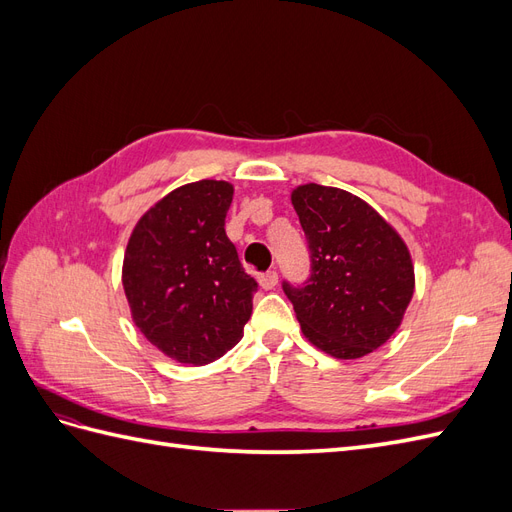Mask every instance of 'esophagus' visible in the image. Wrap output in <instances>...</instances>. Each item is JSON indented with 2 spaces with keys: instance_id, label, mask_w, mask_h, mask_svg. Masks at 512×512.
<instances>
[{
  "instance_id": "esophagus-1",
  "label": "esophagus",
  "mask_w": 512,
  "mask_h": 512,
  "mask_svg": "<svg viewBox=\"0 0 512 512\" xmlns=\"http://www.w3.org/2000/svg\"><path fill=\"white\" fill-rule=\"evenodd\" d=\"M258 284H260L262 288H265V290L275 288V284H277V273H275V271L260 273V277H258Z\"/></svg>"
}]
</instances>
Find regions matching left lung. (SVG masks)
Instances as JSON below:
<instances>
[{"label":"left lung","mask_w":512,"mask_h":512,"mask_svg":"<svg viewBox=\"0 0 512 512\" xmlns=\"http://www.w3.org/2000/svg\"><path fill=\"white\" fill-rule=\"evenodd\" d=\"M309 245L305 286L284 282L303 335L335 359H361L389 339L414 294V267L399 232L365 200L305 183L290 194Z\"/></svg>","instance_id":"left-lung-1"}]
</instances>
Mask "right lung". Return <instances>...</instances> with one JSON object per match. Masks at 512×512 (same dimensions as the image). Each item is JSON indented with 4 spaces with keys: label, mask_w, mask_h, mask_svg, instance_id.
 I'll list each match as a JSON object with an SVG mask.
<instances>
[{
    "label": "right lung",
    "mask_w": 512,
    "mask_h": 512,
    "mask_svg": "<svg viewBox=\"0 0 512 512\" xmlns=\"http://www.w3.org/2000/svg\"><path fill=\"white\" fill-rule=\"evenodd\" d=\"M232 194L228 181L181 185L138 220L123 256L134 324L183 365L220 359L252 316L258 284L224 230Z\"/></svg>",
    "instance_id": "right-lung-1"
}]
</instances>
